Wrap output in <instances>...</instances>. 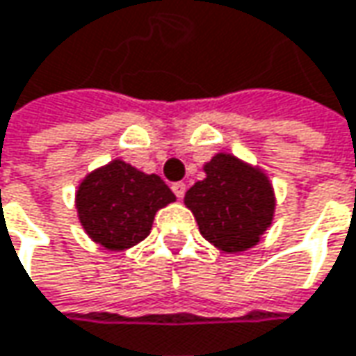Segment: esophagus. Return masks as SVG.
Instances as JSON below:
<instances>
[{"instance_id":"esophagus-1","label":"esophagus","mask_w":356,"mask_h":356,"mask_svg":"<svg viewBox=\"0 0 356 356\" xmlns=\"http://www.w3.org/2000/svg\"><path fill=\"white\" fill-rule=\"evenodd\" d=\"M171 189H173V193H175L179 199L185 195V183H173V185H171Z\"/></svg>"}]
</instances>
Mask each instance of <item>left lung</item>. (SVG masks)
Returning a JSON list of instances; mask_svg holds the SVG:
<instances>
[{"instance_id": "8db88e82", "label": "left lung", "mask_w": 356, "mask_h": 356, "mask_svg": "<svg viewBox=\"0 0 356 356\" xmlns=\"http://www.w3.org/2000/svg\"><path fill=\"white\" fill-rule=\"evenodd\" d=\"M199 232L221 252H243L260 241L274 218V193L268 177L234 155H216L205 179L187 193Z\"/></svg>"}]
</instances>
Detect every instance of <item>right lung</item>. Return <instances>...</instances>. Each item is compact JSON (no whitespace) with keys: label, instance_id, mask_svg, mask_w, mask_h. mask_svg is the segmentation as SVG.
I'll use <instances>...</instances> for the list:
<instances>
[{"label":"right lung","instance_id":"add662e5","mask_svg":"<svg viewBox=\"0 0 356 356\" xmlns=\"http://www.w3.org/2000/svg\"><path fill=\"white\" fill-rule=\"evenodd\" d=\"M175 201L159 175L113 161L84 179L76 209L86 234L106 250H127L145 240L161 207Z\"/></svg>","mask_w":356,"mask_h":356}]
</instances>
